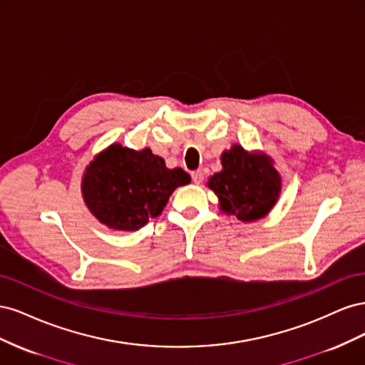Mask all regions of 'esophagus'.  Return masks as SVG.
Here are the masks:
<instances>
[{"mask_svg": "<svg viewBox=\"0 0 365 365\" xmlns=\"http://www.w3.org/2000/svg\"><path fill=\"white\" fill-rule=\"evenodd\" d=\"M192 180L195 184H201L204 181V173L202 170H195L192 172Z\"/></svg>", "mask_w": 365, "mask_h": 365, "instance_id": "esophagus-1", "label": "esophagus"}]
</instances>
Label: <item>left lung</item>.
<instances>
[{"instance_id": "obj_1", "label": "left lung", "mask_w": 365, "mask_h": 365, "mask_svg": "<svg viewBox=\"0 0 365 365\" xmlns=\"http://www.w3.org/2000/svg\"><path fill=\"white\" fill-rule=\"evenodd\" d=\"M222 170L210 176L207 185L217 196L219 210L240 222L263 219L277 204L282 176L264 152L233 145L220 153Z\"/></svg>"}]
</instances>
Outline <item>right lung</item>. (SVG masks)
Returning <instances> with one entry per match:
<instances>
[{"instance_id": "1", "label": "right lung", "mask_w": 365, "mask_h": 365, "mask_svg": "<svg viewBox=\"0 0 365 365\" xmlns=\"http://www.w3.org/2000/svg\"><path fill=\"white\" fill-rule=\"evenodd\" d=\"M190 182L181 168L169 169L149 148L113 143L82 175L83 202L98 222L114 231H135L161 215L170 195Z\"/></svg>"}]
</instances>
